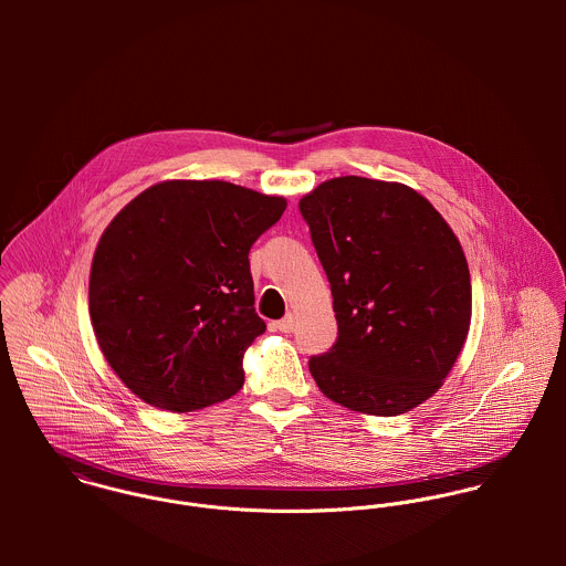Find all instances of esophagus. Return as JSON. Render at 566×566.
Here are the masks:
<instances>
[{
  "label": "esophagus",
  "instance_id": "1",
  "mask_svg": "<svg viewBox=\"0 0 566 566\" xmlns=\"http://www.w3.org/2000/svg\"><path fill=\"white\" fill-rule=\"evenodd\" d=\"M276 328H279V331H283V333H292V331L296 328V318H294L292 314H287L283 321H279V323H276Z\"/></svg>",
  "mask_w": 566,
  "mask_h": 566
}]
</instances>
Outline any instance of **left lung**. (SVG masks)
Wrapping results in <instances>:
<instances>
[{
    "instance_id": "1",
    "label": "left lung",
    "mask_w": 566,
    "mask_h": 566,
    "mask_svg": "<svg viewBox=\"0 0 566 566\" xmlns=\"http://www.w3.org/2000/svg\"><path fill=\"white\" fill-rule=\"evenodd\" d=\"M337 321L310 359L324 397L399 416L433 397L471 326V272L451 227L401 182L339 176L303 196Z\"/></svg>"
}]
</instances>
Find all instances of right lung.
<instances>
[{"label":"right lung","instance_id":"1","mask_svg":"<svg viewBox=\"0 0 566 566\" xmlns=\"http://www.w3.org/2000/svg\"><path fill=\"white\" fill-rule=\"evenodd\" d=\"M285 207L224 180H165L113 218L93 254L88 314L133 395L191 411L240 392L243 353L265 331L248 252Z\"/></svg>","mask_w":566,"mask_h":566}]
</instances>
